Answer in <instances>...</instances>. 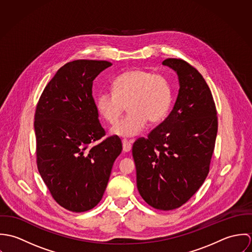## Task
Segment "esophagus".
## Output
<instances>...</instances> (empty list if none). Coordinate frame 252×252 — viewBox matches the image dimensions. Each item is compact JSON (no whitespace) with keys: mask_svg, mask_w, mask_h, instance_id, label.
I'll use <instances>...</instances> for the list:
<instances>
[{"mask_svg":"<svg viewBox=\"0 0 252 252\" xmlns=\"http://www.w3.org/2000/svg\"><path fill=\"white\" fill-rule=\"evenodd\" d=\"M122 145H123V151L124 152H129L132 148V142L128 140H122Z\"/></svg>","mask_w":252,"mask_h":252,"instance_id":"34e87169","label":"esophagus"}]
</instances>
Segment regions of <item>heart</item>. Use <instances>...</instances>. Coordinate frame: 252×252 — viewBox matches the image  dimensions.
<instances>
[{"instance_id":"obj_1","label":"heart","mask_w":252,"mask_h":252,"mask_svg":"<svg viewBox=\"0 0 252 252\" xmlns=\"http://www.w3.org/2000/svg\"><path fill=\"white\" fill-rule=\"evenodd\" d=\"M171 101V87L165 76L135 69L116 76L112 91L98 95L97 108L108 124L114 125L127 106L129 113L111 129V133L131 138L144 130L147 120L150 123L161 121Z\"/></svg>"}]
</instances>
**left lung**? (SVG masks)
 <instances>
[{
    "mask_svg": "<svg viewBox=\"0 0 252 252\" xmlns=\"http://www.w3.org/2000/svg\"><path fill=\"white\" fill-rule=\"evenodd\" d=\"M163 65L175 70L180 91L168 117L132 148L137 186L144 201L156 210L184 205L202 186L210 171L216 145V103L203 75L182 59Z\"/></svg>",
    "mask_w": 252,
    "mask_h": 252,
    "instance_id": "left-lung-1",
    "label": "left lung"
}]
</instances>
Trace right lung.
<instances>
[{
	"label": "right lung",
	"instance_id": "right-lung-1",
	"mask_svg": "<svg viewBox=\"0 0 252 252\" xmlns=\"http://www.w3.org/2000/svg\"><path fill=\"white\" fill-rule=\"evenodd\" d=\"M111 65L98 60L65 64L36 104L38 173L52 198L73 213L87 212L100 203L113 162L122 150L117 136L103 139L106 131L92 95L93 80Z\"/></svg>",
	"mask_w": 252,
	"mask_h": 252
}]
</instances>
